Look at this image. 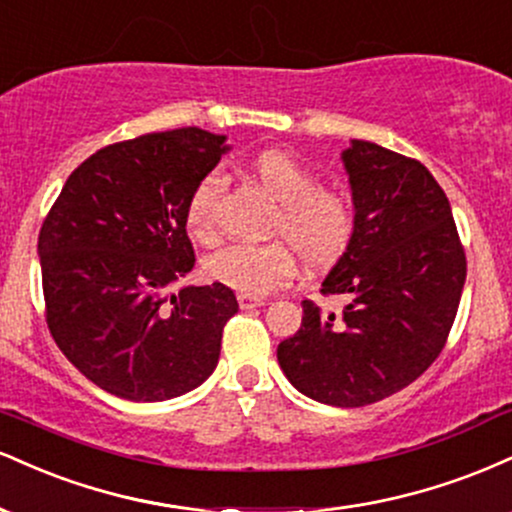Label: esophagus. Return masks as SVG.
<instances>
[{
  "label": "esophagus",
  "mask_w": 512,
  "mask_h": 512,
  "mask_svg": "<svg viewBox=\"0 0 512 512\" xmlns=\"http://www.w3.org/2000/svg\"><path fill=\"white\" fill-rule=\"evenodd\" d=\"M237 302H239V306H242V309H256V306L266 304L261 297H251V294H239Z\"/></svg>",
  "instance_id": "obj_1"
}]
</instances>
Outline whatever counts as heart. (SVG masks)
<instances>
[{"instance_id": "heart-1", "label": "heart", "mask_w": 512, "mask_h": 512, "mask_svg": "<svg viewBox=\"0 0 512 512\" xmlns=\"http://www.w3.org/2000/svg\"><path fill=\"white\" fill-rule=\"evenodd\" d=\"M246 170L273 198L275 215L270 234L288 242L227 244L206 258L203 268L210 280L242 294H268L287 285L297 270V251L306 266L323 268L335 263L352 244L357 230L354 203L335 186H318L316 172L297 155L268 148L246 162ZM220 177H206L191 189L184 208V222L191 237L210 244L218 237L215 208Z\"/></svg>"}]
</instances>
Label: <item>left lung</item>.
<instances>
[{"mask_svg":"<svg viewBox=\"0 0 512 512\" xmlns=\"http://www.w3.org/2000/svg\"><path fill=\"white\" fill-rule=\"evenodd\" d=\"M357 230L321 292L347 297L340 316L304 299L302 326L278 345L299 393L364 407L407 388L446 347L467 258L448 196L419 160L369 141L342 153Z\"/></svg>","mask_w":512,"mask_h":512,"instance_id":"obj_1","label":"left lung"}]
</instances>
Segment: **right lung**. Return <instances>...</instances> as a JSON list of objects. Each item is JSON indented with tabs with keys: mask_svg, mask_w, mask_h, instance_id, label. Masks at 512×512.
<instances>
[{
	"mask_svg": "<svg viewBox=\"0 0 512 512\" xmlns=\"http://www.w3.org/2000/svg\"><path fill=\"white\" fill-rule=\"evenodd\" d=\"M225 150V136L196 126L112 143L69 174L42 222L47 328L117 398H177L218 366L234 292L220 282L167 290L194 268L184 208Z\"/></svg>",
	"mask_w": 512,
	"mask_h": 512,
	"instance_id": "add662e5",
	"label": "right lung"
}]
</instances>
